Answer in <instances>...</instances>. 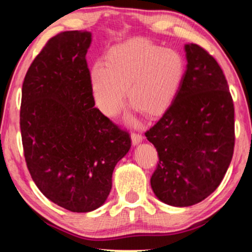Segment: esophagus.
<instances>
[{
	"label": "esophagus",
	"instance_id": "1",
	"mask_svg": "<svg viewBox=\"0 0 252 252\" xmlns=\"http://www.w3.org/2000/svg\"><path fill=\"white\" fill-rule=\"evenodd\" d=\"M130 137H132V143L134 144V146H136L137 143H140L141 141H142V135L139 133H132Z\"/></svg>",
	"mask_w": 252,
	"mask_h": 252
}]
</instances>
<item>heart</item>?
Returning a JSON list of instances; mask_svg holds the SVG:
<instances>
[{
  "instance_id": "heart-1",
  "label": "heart",
  "mask_w": 252,
  "mask_h": 252,
  "mask_svg": "<svg viewBox=\"0 0 252 252\" xmlns=\"http://www.w3.org/2000/svg\"><path fill=\"white\" fill-rule=\"evenodd\" d=\"M185 73V61L178 50L143 40H128L110 48L105 66L95 63L89 82L96 105L113 117L128 102L147 117L163 113L177 94Z\"/></svg>"
}]
</instances>
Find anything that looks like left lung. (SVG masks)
I'll use <instances>...</instances> for the list:
<instances>
[{"mask_svg": "<svg viewBox=\"0 0 252 252\" xmlns=\"http://www.w3.org/2000/svg\"><path fill=\"white\" fill-rule=\"evenodd\" d=\"M185 50L188 63L177 94L146 132L159 158L151 188L161 202L180 208L218 188L235 146L233 98L221 67L198 44Z\"/></svg>", "mask_w": 252, "mask_h": 252, "instance_id": "left-lung-1", "label": "left lung"}]
</instances>
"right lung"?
Instances as JSON below:
<instances>
[{
  "mask_svg": "<svg viewBox=\"0 0 252 252\" xmlns=\"http://www.w3.org/2000/svg\"><path fill=\"white\" fill-rule=\"evenodd\" d=\"M92 34L48 40L24 79L20 132L36 187L55 204L89 212L106 201L130 136L95 108L86 54Z\"/></svg>",
  "mask_w": 252,
  "mask_h": 252,
  "instance_id": "obj_1",
  "label": "right lung"
}]
</instances>
